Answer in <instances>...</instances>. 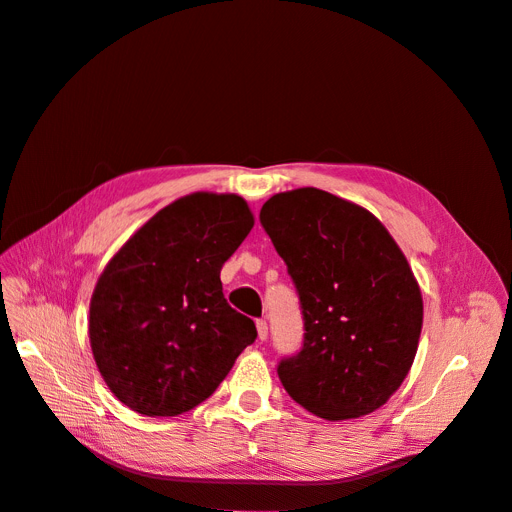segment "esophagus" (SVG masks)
Here are the masks:
<instances>
[{
	"instance_id": "esophagus-1",
	"label": "esophagus",
	"mask_w": 512,
	"mask_h": 512,
	"mask_svg": "<svg viewBox=\"0 0 512 512\" xmlns=\"http://www.w3.org/2000/svg\"><path fill=\"white\" fill-rule=\"evenodd\" d=\"M256 329H258V339H260V342H265L267 335H269L267 320H256Z\"/></svg>"
}]
</instances>
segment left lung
Here are the masks:
<instances>
[{"label": "left lung", "mask_w": 512, "mask_h": 512, "mask_svg": "<svg viewBox=\"0 0 512 512\" xmlns=\"http://www.w3.org/2000/svg\"><path fill=\"white\" fill-rule=\"evenodd\" d=\"M299 292L305 337L277 374L327 421L384 406L414 363L423 297L404 252L365 207L318 188L273 194L260 209Z\"/></svg>", "instance_id": "8db88e82"}]
</instances>
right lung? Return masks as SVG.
I'll use <instances>...</instances> for the list:
<instances>
[{
	"mask_svg": "<svg viewBox=\"0 0 512 512\" xmlns=\"http://www.w3.org/2000/svg\"><path fill=\"white\" fill-rule=\"evenodd\" d=\"M237 194L194 192L160 209L108 260L89 303V344L111 393L145 416L196 408L256 339L220 271L250 235Z\"/></svg>",
	"mask_w": 512,
	"mask_h": 512,
	"instance_id": "add662e5",
	"label": "right lung"
}]
</instances>
